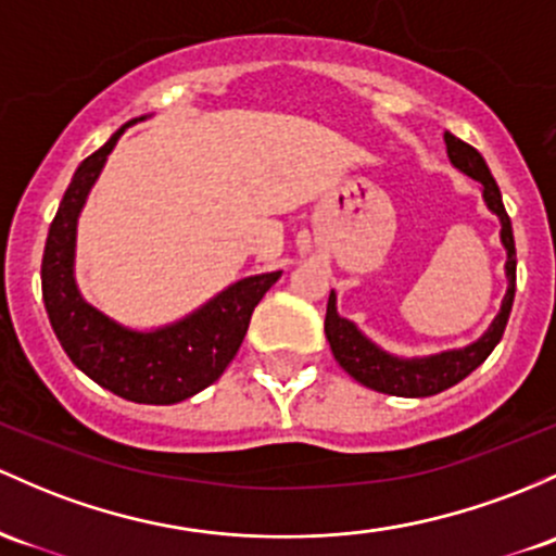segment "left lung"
I'll return each instance as SVG.
<instances>
[{
  "instance_id": "obj_1",
  "label": "left lung",
  "mask_w": 556,
  "mask_h": 556,
  "mask_svg": "<svg viewBox=\"0 0 556 556\" xmlns=\"http://www.w3.org/2000/svg\"><path fill=\"white\" fill-rule=\"evenodd\" d=\"M446 139V152L448 161L454 163L462 174L472 176L475 181L483 185V200L485 205L498 216L502 222V245L506 248V279H509V288L502 301V311H498L496 319L491 321L488 332L475 343L465 348H454V351L435 353V356L425 358H401L393 353L382 351L380 345H375L364 332H358V327L353 321L343 319L338 314V303H334V292H329L327 301V316H325V334L332 348L334 358L343 367L348 375L356 382L367 386L377 393L388 395H406V399H425V395H435L441 390L456 386L459 380H465L469 371H475L480 364L491 356V351L502 340L506 321H509L511 301H515V277H517V255H515V235H511V222L506 216L502 192H498L496 179L488 170L483 155L472 148V144L462 142L454 134H443Z\"/></svg>"
}]
</instances>
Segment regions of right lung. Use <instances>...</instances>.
I'll return each mask as SVG.
<instances>
[{
  "mask_svg": "<svg viewBox=\"0 0 556 556\" xmlns=\"http://www.w3.org/2000/svg\"><path fill=\"white\" fill-rule=\"evenodd\" d=\"M137 121H144V115L121 126L73 174L47 235L41 295L60 345L84 375L134 404L168 406L200 393L224 375L240 351L253 308L282 271L240 279L185 319L150 332L118 325L84 301L73 277L78 213L121 134Z\"/></svg>",
  "mask_w": 556,
  "mask_h": 556,
  "instance_id": "1",
  "label": "right lung"
}]
</instances>
